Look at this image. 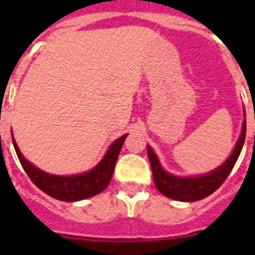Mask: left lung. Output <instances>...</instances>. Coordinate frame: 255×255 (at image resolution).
Returning <instances> with one entry per match:
<instances>
[{
    "mask_svg": "<svg viewBox=\"0 0 255 255\" xmlns=\"http://www.w3.org/2000/svg\"><path fill=\"white\" fill-rule=\"evenodd\" d=\"M245 138H246V120L243 122L239 140L235 144V149L232 150L228 160L225 161L223 165L216 168L214 171L209 172L208 175L195 177L173 176L171 173L165 172L162 169L153 149L147 146V155H149L155 187L165 197L172 198L175 201H183V202H192V201H199V199L209 197L225 182V179L231 173L232 168L238 161V157L241 154Z\"/></svg>",
    "mask_w": 255,
    "mask_h": 255,
    "instance_id": "obj_1",
    "label": "left lung"
}]
</instances>
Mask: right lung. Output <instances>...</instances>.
Returning <instances> with one entry per match:
<instances>
[{
	"instance_id": "obj_1",
	"label": "right lung",
	"mask_w": 255,
	"mask_h": 255,
	"mask_svg": "<svg viewBox=\"0 0 255 255\" xmlns=\"http://www.w3.org/2000/svg\"><path fill=\"white\" fill-rule=\"evenodd\" d=\"M126 138L127 135H123L122 138L116 139L111 144L109 150L106 151L105 157L91 171L82 173V175H73V176H56V175H49L46 172L38 169L30 161H27L23 157L14 139H12V142H13L16 154L19 157L20 164L24 168L25 173L28 175L36 187L56 199L75 202V201H82L86 198L94 197L108 187L113 176L117 157L120 154V150Z\"/></svg>"
}]
</instances>
